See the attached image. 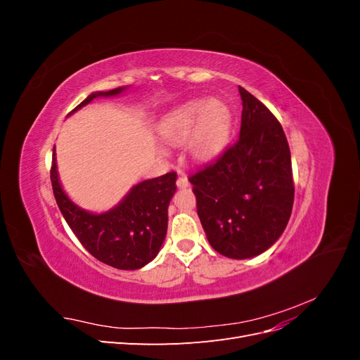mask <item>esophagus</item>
<instances>
[{
    "label": "esophagus",
    "instance_id": "34e87169",
    "mask_svg": "<svg viewBox=\"0 0 360 360\" xmlns=\"http://www.w3.org/2000/svg\"><path fill=\"white\" fill-rule=\"evenodd\" d=\"M177 186L180 188V189H186V188H189L191 186V183H189V180L184 177V176H180L179 179H177Z\"/></svg>",
    "mask_w": 360,
    "mask_h": 360
}]
</instances>
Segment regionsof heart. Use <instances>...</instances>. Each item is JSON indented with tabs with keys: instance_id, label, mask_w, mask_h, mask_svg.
Here are the masks:
<instances>
[{
	"instance_id": "b5f03b06",
	"label": "heart",
	"mask_w": 360,
	"mask_h": 360,
	"mask_svg": "<svg viewBox=\"0 0 360 360\" xmlns=\"http://www.w3.org/2000/svg\"><path fill=\"white\" fill-rule=\"evenodd\" d=\"M233 126V112L224 101L195 99L174 110L159 132L167 144H186L189 158L205 163L224 153L231 139Z\"/></svg>"
}]
</instances>
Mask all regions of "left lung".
<instances>
[{"mask_svg":"<svg viewBox=\"0 0 360 360\" xmlns=\"http://www.w3.org/2000/svg\"><path fill=\"white\" fill-rule=\"evenodd\" d=\"M237 143L189 177L197 212L212 248L245 259L274 245L292 210L291 155L281 123L243 86Z\"/></svg>","mask_w":360,"mask_h":360,"instance_id":"obj_1","label":"left lung"}]
</instances>
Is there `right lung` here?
<instances>
[{
	"instance_id": "obj_1",
	"label": "right lung",
	"mask_w": 360,
	"mask_h": 360,
	"mask_svg": "<svg viewBox=\"0 0 360 360\" xmlns=\"http://www.w3.org/2000/svg\"><path fill=\"white\" fill-rule=\"evenodd\" d=\"M124 90L126 86H118L110 91L91 93L70 114L96 97L118 96ZM176 180V172L144 180L135 184L114 209L91 213L76 205L63 191L53 147L51 181L64 219L94 258L115 269L136 270L156 258L167 236L168 205L177 189Z\"/></svg>"
}]
</instances>
